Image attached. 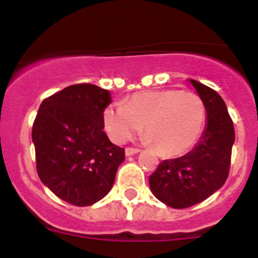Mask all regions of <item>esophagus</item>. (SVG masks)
<instances>
[{
	"label": "esophagus",
	"mask_w": 258,
	"mask_h": 258,
	"mask_svg": "<svg viewBox=\"0 0 258 258\" xmlns=\"http://www.w3.org/2000/svg\"><path fill=\"white\" fill-rule=\"evenodd\" d=\"M138 152H140L138 149H132V147H126V149H125V155H126V156H132V155H136L138 154Z\"/></svg>",
	"instance_id": "obj_1"
}]
</instances>
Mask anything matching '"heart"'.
I'll list each match as a JSON object with an SVG mask.
<instances>
[{
	"label": "heart",
	"mask_w": 258,
	"mask_h": 258,
	"mask_svg": "<svg viewBox=\"0 0 258 258\" xmlns=\"http://www.w3.org/2000/svg\"><path fill=\"white\" fill-rule=\"evenodd\" d=\"M206 122V107L197 94L175 89L136 93L124 103L109 104L103 111V126L109 140L124 143L142 129L146 143L175 156L191 149Z\"/></svg>",
	"instance_id": "1"
}]
</instances>
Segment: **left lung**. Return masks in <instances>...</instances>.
I'll use <instances>...</instances> for the list:
<instances>
[{"instance_id":"obj_1","label":"left lung","mask_w":258,"mask_h":258,"mask_svg":"<svg viewBox=\"0 0 258 258\" xmlns=\"http://www.w3.org/2000/svg\"><path fill=\"white\" fill-rule=\"evenodd\" d=\"M188 81L206 107L204 132L190 152L164 160L149 178L155 197L175 209L199 204L222 187L235 141L232 120L220 94L195 80Z\"/></svg>"}]
</instances>
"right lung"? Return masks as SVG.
Returning <instances> with one entry per match:
<instances>
[{
	"label": "right lung",
	"instance_id": "add662e5",
	"mask_svg": "<svg viewBox=\"0 0 258 258\" xmlns=\"http://www.w3.org/2000/svg\"><path fill=\"white\" fill-rule=\"evenodd\" d=\"M108 90L77 84L42 101L32 127L41 182L61 200L77 207L103 199L115 182L124 149L103 132Z\"/></svg>",
	"mask_w": 258,
	"mask_h": 258
}]
</instances>
